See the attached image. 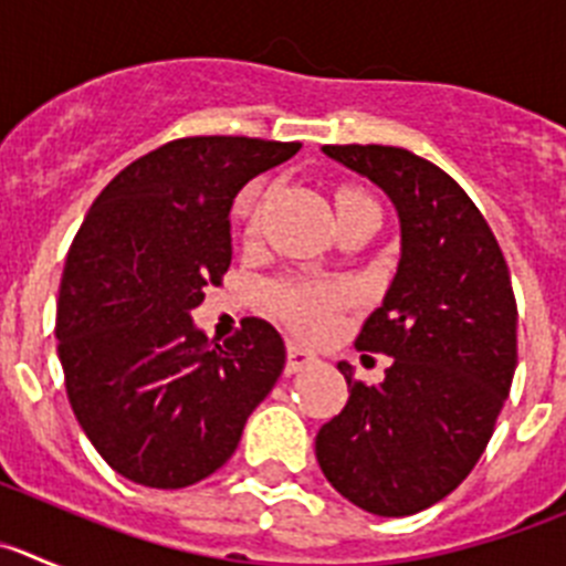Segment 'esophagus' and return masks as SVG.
Masks as SVG:
<instances>
[{
	"label": "esophagus",
	"mask_w": 566,
	"mask_h": 566,
	"mask_svg": "<svg viewBox=\"0 0 566 566\" xmlns=\"http://www.w3.org/2000/svg\"><path fill=\"white\" fill-rule=\"evenodd\" d=\"M308 365H312V354L303 352L297 343H289V359H286L289 377H292V374H297V371H303V368H308Z\"/></svg>",
	"instance_id": "obj_1"
}]
</instances>
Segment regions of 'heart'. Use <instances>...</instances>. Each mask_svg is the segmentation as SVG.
I'll return each instance as SVG.
<instances>
[{"label":"heart","mask_w":566,"mask_h":566,"mask_svg":"<svg viewBox=\"0 0 566 566\" xmlns=\"http://www.w3.org/2000/svg\"><path fill=\"white\" fill-rule=\"evenodd\" d=\"M368 201L371 198L357 187H339L337 195H334L337 214ZM269 294H272L274 308L303 334L328 332L345 300L343 289L328 286V283H306V280H283V283H274L269 289Z\"/></svg>","instance_id":"b5f03b06"}]
</instances>
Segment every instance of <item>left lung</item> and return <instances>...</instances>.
Segmentation results:
<instances>
[{"instance_id": "obj_1", "label": "left lung", "mask_w": 566, "mask_h": 566, "mask_svg": "<svg viewBox=\"0 0 566 566\" xmlns=\"http://www.w3.org/2000/svg\"><path fill=\"white\" fill-rule=\"evenodd\" d=\"M399 214V266L359 352L394 357L385 379L348 382L319 428L317 462L339 496L374 516H413L464 482L488 448L516 374V297L507 263L468 192L402 147L328 144Z\"/></svg>"}]
</instances>
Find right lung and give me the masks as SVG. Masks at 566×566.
Wrapping results in <instances>:
<instances>
[{"mask_svg": "<svg viewBox=\"0 0 566 566\" xmlns=\"http://www.w3.org/2000/svg\"><path fill=\"white\" fill-rule=\"evenodd\" d=\"M297 142L178 138L124 167L64 263L56 337L67 399L104 462L144 488L212 476L286 365L283 337L247 317L218 345L192 308L232 263L234 195Z\"/></svg>", "mask_w": 566, "mask_h": 566, "instance_id": "right-lung-1", "label": "right lung"}]
</instances>
